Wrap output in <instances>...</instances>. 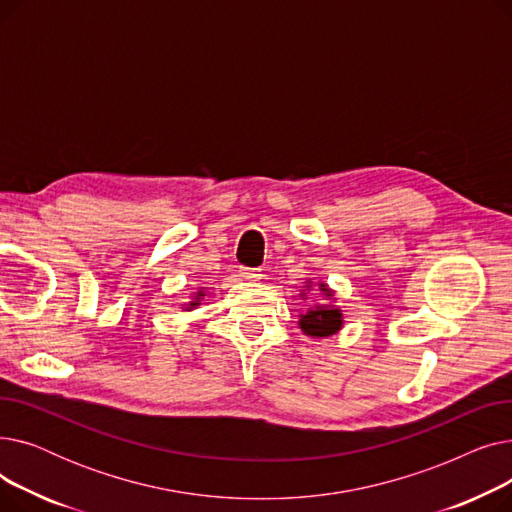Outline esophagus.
<instances>
[{
	"mask_svg": "<svg viewBox=\"0 0 512 512\" xmlns=\"http://www.w3.org/2000/svg\"><path fill=\"white\" fill-rule=\"evenodd\" d=\"M240 276L247 280H257L261 274H259V270H255V267H240Z\"/></svg>",
	"mask_w": 512,
	"mask_h": 512,
	"instance_id": "esophagus-1",
	"label": "esophagus"
}]
</instances>
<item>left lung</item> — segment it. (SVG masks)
Segmentation results:
<instances>
[{
	"instance_id": "1",
	"label": "left lung",
	"mask_w": 512,
	"mask_h": 512,
	"mask_svg": "<svg viewBox=\"0 0 512 512\" xmlns=\"http://www.w3.org/2000/svg\"><path fill=\"white\" fill-rule=\"evenodd\" d=\"M319 290L332 297V290L326 284H319ZM299 328L311 338H328L342 328V311L334 305H315L301 315Z\"/></svg>"
}]
</instances>
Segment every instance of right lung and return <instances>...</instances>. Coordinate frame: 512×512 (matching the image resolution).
<instances>
[{"instance_id":"obj_1","label":"right lung","mask_w":512,"mask_h":512,"mask_svg":"<svg viewBox=\"0 0 512 512\" xmlns=\"http://www.w3.org/2000/svg\"><path fill=\"white\" fill-rule=\"evenodd\" d=\"M201 297H205V294H203V290H199V292H197V294H195V299H193V301H191V303H188V305H186V307H184V309H186V311H191V309H195V307H197V305H199V301H201Z\"/></svg>"}]
</instances>
